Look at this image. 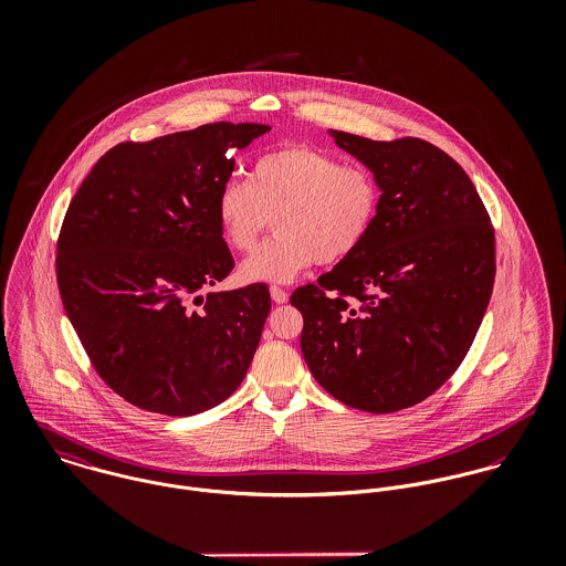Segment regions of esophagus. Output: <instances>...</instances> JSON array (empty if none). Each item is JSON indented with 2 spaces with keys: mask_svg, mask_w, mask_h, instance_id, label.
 I'll use <instances>...</instances> for the list:
<instances>
[{
  "mask_svg": "<svg viewBox=\"0 0 566 566\" xmlns=\"http://www.w3.org/2000/svg\"><path fill=\"white\" fill-rule=\"evenodd\" d=\"M270 296H272V301H274V303H279V305L287 303V298H290V296H287V292H285L283 287H276V285H272V287H270Z\"/></svg>",
  "mask_w": 566,
  "mask_h": 566,
  "instance_id": "obj_1",
  "label": "esophagus"
}]
</instances>
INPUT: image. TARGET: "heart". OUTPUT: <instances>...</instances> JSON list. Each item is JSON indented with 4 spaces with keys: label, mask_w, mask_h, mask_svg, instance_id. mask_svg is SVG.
Segmentation results:
<instances>
[{
    "label": "heart",
    "mask_w": 566,
    "mask_h": 566,
    "mask_svg": "<svg viewBox=\"0 0 566 566\" xmlns=\"http://www.w3.org/2000/svg\"><path fill=\"white\" fill-rule=\"evenodd\" d=\"M381 207L377 176L307 146L259 157L250 180H227L216 200L224 242L248 252L274 218L276 235L240 268L243 283H287L312 263L353 256L375 229Z\"/></svg>",
    "instance_id": "obj_1"
}]
</instances>
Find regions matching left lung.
Instances as JSON below:
<instances>
[{"mask_svg": "<svg viewBox=\"0 0 566 566\" xmlns=\"http://www.w3.org/2000/svg\"><path fill=\"white\" fill-rule=\"evenodd\" d=\"M379 180L373 233L292 294L301 350L324 390L390 413L424 401L467 357L494 283V229L467 171L429 142L331 130Z\"/></svg>", "mask_w": 566, "mask_h": 566, "instance_id": "1", "label": "left lung"}]
</instances>
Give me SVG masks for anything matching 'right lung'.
<instances>
[{"instance_id": "obj_1", "label": "right lung", "mask_w": 566, "mask_h": 566, "mask_svg": "<svg viewBox=\"0 0 566 566\" xmlns=\"http://www.w3.org/2000/svg\"><path fill=\"white\" fill-rule=\"evenodd\" d=\"M268 130L218 122L117 144L70 202L56 245L63 307L95 373L139 409L207 411L248 373L270 314L268 285L205 298L200 290L235 265L216 216L231 153Z\"/></svg>"}]
</instances>
